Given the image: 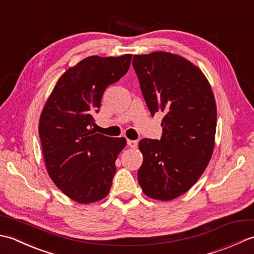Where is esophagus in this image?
I'll list each match as a JSON object with an SVG mask.
<instances>
[{"label": "esophagus", "mask_w": 254, "mask_h": 254, "mask_svg": "<svg viewBox=\"0 0 254 254\" xmlns=\"http://www.w3.org/2000/svg\"><path fill=\"white\" fill-rule=\"evenodd\" d=\"M127 145L131 148H136L137 147V141H133V139H127Z\"/></svg>", "instance_id": "1"}]
</instances>
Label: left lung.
<instances>
[{
  "label": "left lung",
  "mask_w": 254,
  "mask_h": 254,
  "mask_svg": "<svg viewBox=\"0 0 254 254\" xmlns=\"http://www.w3.org/2000/svg\"><path fill=\"white\" fill-rule=\"evenodd\" d=\"M133 67L148 109L164 115L163 136L143 138L137 179L144 194L171 201L190 190L212 158L217 109L203 72L183 57L156 51L135 55Z\"/></svg>",
  "instance_id": "obj_1"
}]
</instances>
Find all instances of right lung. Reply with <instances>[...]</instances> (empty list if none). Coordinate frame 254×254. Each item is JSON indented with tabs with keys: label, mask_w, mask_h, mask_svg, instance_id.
I'll list each match as a JSON object with an SVG mask.
<instances>
[{
	"label": "right lung",
	"mask_w": 254,
	"mask_h": 254,
	"mask_svg": "<svg viewBox=\"0 0 254 254\" xmlns=\"http://www.w3.org/2000/svg\"><path fill=\"white\" fill-rule=\"evenodd\" d=\"M131 60L132 55L84 59L63 73L42 109L39 136L48 175L75 202L100 201L110 191L127 139L95 133L93 115L106 88L126 75Z\"/></svg>",
	"instance_id": "obj_1"
}]
</instances>
